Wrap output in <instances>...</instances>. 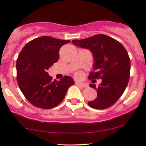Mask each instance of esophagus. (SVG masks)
Listing matches in <instances>:
<instances>
[{
    "instance_id": "1",
    "label": "esophagus",
    "mask_w": 146,
    "mask_h": 146,
    "mask_svg": "<svg viewBox=\"0 0 146 146\" xmlns=\"http://www.w3.org/2000/svg\"><path fill=\"white\" fill-rule=\"evenodd\" d=\"M76 84L80 86L81 87H82V88H87L88 86V85L86 83H84V82H76Z\"/></svg>"
}]
</instances>
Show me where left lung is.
Masks as SVG:
<instances>
[{"mask_svg":"<svg viewBox=\"0 0 146 146\" xmlns=\"http://www.w3.org/2000/svg\"><path fill=\"white\" fill-rule=\"evenodd\" d=\"M72 42L92 53L93 71L89 78L102 79L98 87L90 84L97 90V97L89 101L88 105L98 110L111 106L124 92L129 80L131 62L126 49L117 40L102 34Z\"/></svg>","mask_w":146,"mask_h":146,"instance_id":"left-lung-1","label":"left lung"}]
</instances>
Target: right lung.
Segmentation results:
<instances>
[{
    "mask_svg": "<svg viewBox=\"0 0 146 146\" xmlns=\"http://www.w3.org/2000/svg\"><path fill=\"white\" fill-rule=\"evenodd\" d=\"M70 40L48 36L35 38L27 43L17 60V80L24 97L31 104L51 109L60 104L68 88L75 84L69 76L52 80L48 70L56 62L62 46Z\"/></svg>",
    "mask_w": 146,
    "mask_h": 146,
    "instance_id": "add662e5",
    "label": "right lung"
}]
</instances>
